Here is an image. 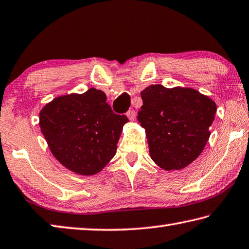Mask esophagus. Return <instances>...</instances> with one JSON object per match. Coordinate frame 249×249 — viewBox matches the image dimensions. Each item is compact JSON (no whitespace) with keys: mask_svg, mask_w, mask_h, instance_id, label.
Returning <instances> with one entry per match:
<instances>
[{"mask_svg":"<svg viewBox=\"0 0 249 249\" xmlns=\"http://www.w3.org/2000/svg\"><path fill=\"white\" fill-rule=\"evenodd\" d=\"M126 116H127L130 121H134L135 117H136V112H135V110H128L126 112Z\"/></svg>","mask_w":249,"mask_h":249,"instance_id":"obj_1","label":"esophagus"}]
</instances>
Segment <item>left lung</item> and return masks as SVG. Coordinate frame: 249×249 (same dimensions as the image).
<instances>
[{
  "instance_id": "8db88e82",
  "label": "left lung",
  "mask_w": 249,
  "mask_h": 249,
  "mask_svg": "<svg viewBox=\"0 0 249 249\" xmlns=\"http://www.w3.org/2000/svg\"><path fill=\"white\" fill-rule=\"evenodd\" d=\"M137 119L147 130L151 159L166 171L197 159L209 139L215 103L197 90L151 85L142 92Z\"/></svg>"
}]
</instances>
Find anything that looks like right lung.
Returning <instances> with one entry per match:
<instances>
[{
	"instance_id": "right-lung-1",
	"label": "right lung",
	"mask_w": 249,
	"mask_h": 249,
	"mask_svg": "<svg viewBox=\"0 0 249 249\" xmlns=\"http://www.w3.org/2000/svg\"><path fill=\"white\" fill-rule=\"evenodd\" d=\"M127 121L112 111L106 93L96 88L58 97L40 112V127L54 157L81 175L98 173L114 157Z\"/></svg>"
}]
</instances>
